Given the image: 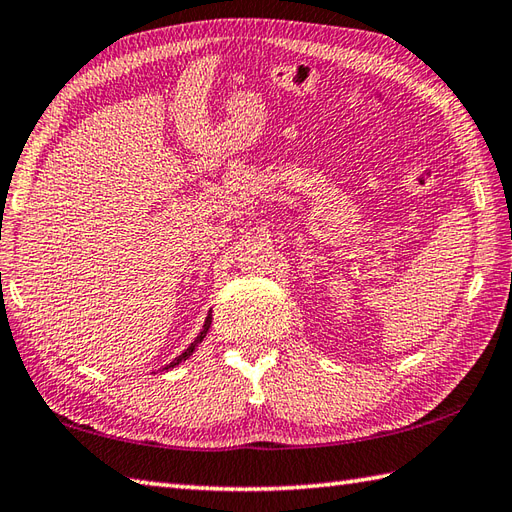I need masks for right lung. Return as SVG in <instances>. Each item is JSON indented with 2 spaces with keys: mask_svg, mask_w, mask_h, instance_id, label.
Listing matches in <instances>:
<instances>
[{
  "mask_svg": "<svg viewBox=\"0 0 512 512\" xmlns=\"http://www.w3.org/2000/svg\"><path fill=\"white\" fill-rule=\"evenodd\" d=\"M211 319H213V317H211V314H209V317H206V321H204V328H202V332L198 334V339H195V341H193V343L187 347V350H184V352H182L178 358H173V361H171V363H169L165 369H169V367H176V365H180L182 361H187V358H189V356L195 352V347H198V345L204 341L206 332H209V328H211Z\"/></svg>",
  "mask_w": 512,
  "mask_h": 512,
  "instance_id": "right-lung-1",
  "label": "right lung"
}]
</instances>
